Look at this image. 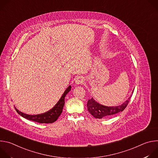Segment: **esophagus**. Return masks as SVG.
<instances>
[{
  "mask_svg": "<svg viewBox=\"0 0 158 158\" xmlns=\"http://www.w3.org/2000/svg\"><path fill=\"white\" fill-rule=\"evenodd\" d=\"M83 82H84L83 78H82L81 77H77V79H76V81H75V82H76V84H81L83 83Z\"/></svg>",
  "mask_w": 158,
  "mask_h": 158,
  "instance_id": "1",
  "label": "esophagus"
}]
</instances>
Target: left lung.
<instances>
[{
  "label": "left lung",
  "mask_w": 158,
  "mask_h": 158,
  "mask_svg": "<svg viewBox=\"0 0 158 158\" xmlns=\"http://www.w3.org/2000/svg\"><path fill=\"white\" fill-rule=\"evenodd\" d=\"M131 98V96L128 99V100H127L121 106L115 107H108L102 106L96 102L93 98H91L87 101V110L95 118L102 119V118L112 116L117 113H119V112L121 111H123L127 106Z\"/></svg>",
  "instance_id": "left-lung-1"
}]
</instances>
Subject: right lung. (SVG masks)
<instances>
[{"mask_svg":"<svg viewBox=\"0 0 158 158\" xmlns=\"http://www.w3.org/2000/svg\"><path fill=\"white\" fill-rule=\"evenodd\" d=\"M71 85L67 87V89L65 90L63 95L60 98V100L56 104V106L50 110L45 112V113L37 114V115H28L23 113V112H20L17 109H15V110L19 114H20L21 116L28 120H31L39 123H46V124L52 123L55 122L58 119L59 116L61 114L63 107L64 106L65 96L71 91Z\"/></svg>","mask_w":158,"mask_h":158,"instance_id":"right-lung-1","label":"right lung"}]
</instances>
